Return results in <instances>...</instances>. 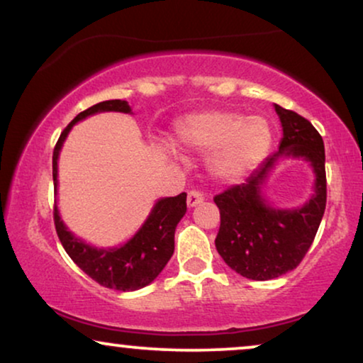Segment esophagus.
Wrapping results in <instances>:
<instances>
[{
	"instance_id": "obj_1",
	"label": "esophagus",
	"mask_w": 363,
	"mask_h": 363,
	"mask_svg": "<svg viewBox=\"0 0 363 363\" xmlns=\"http://www.w3.org/2000/svg\"><path fill=\"white\" fill-rule=\"evenodd\" d=\"M203 201H205V195H203V193H201L200 190H191V191H188V196H186L188 206L193 208V206L200 205V203H203Z\"/></svg>"
}]
</instances>
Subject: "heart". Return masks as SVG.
Listing matches in <instances>:
<instances>
[{"label": "heart", "mask_w": 363, "mask_h": 363, "mask_svg": "<svg viewBox=\"0 0 363 363\" xmlns=\"http://www.w3.org/2000/svg\"><path fill=\"white\" fill-rule=\"evenodd\" d=\"M271 128L262 117L213 108L191 113L175 127V145L182 150L211 152L210 168L223 180H235L267 155Z\"/></svg>", "instance_id": "b5f03b06"}]
</instances>
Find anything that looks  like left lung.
Masks as SVG:
<instances>
[{
    "label": "left lung",
    "instance_id": "obj_1",
    "mask_svg": "<svg viewBox=\"0 0 363 363\" xmlns=\"http://www.w3.org/2000/svg\"><path fill=\"white\" fill-rule=\"evenodd\" d=\"M282 123L279 150L266 158L246 183L216 195L220 231L215 245L220 256L238 274L267 281L301 264L314 241L325 211L327 178L324 140L315 127L294 111L276 106ZM281 156L304 157L316 172V193L299 211H274L265 205L260 185Z\"/></svg>",
    "mask_w": 363,
    "mask_h": 363
}]
</instances>
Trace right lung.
I'll use <instances>...</instances> for the list:
<instances>
[{"label": "right lung", "instance_id": "add662e5", "mask_svg": "<svg viewBox=\"0 0 363 363\" xmlns=\"http://www.w3.org/2000/svg\"><path fill=\"white\" fill-rule=\"evenodd\" d=\"M130 112L125 101H106L86 108L79 113L69 125L64 128L61 137L54 147L52 153V178L54 186H57V157L62 142L66 140L69 130L77 121L96 112ZM186 213V193L177 196L163 198L153 208L150 216L140 231L116 250H96L77 240L59 218L57 206H54V226H56L59 241L71 259L86 272L89 277L104 287L116 291H137L145 287L160 274L163 267L175 250V230L183 215Z\"/></svg>", "mask_w": 363, "mask_h": 363}]
</instances>
